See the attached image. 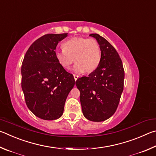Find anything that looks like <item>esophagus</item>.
Wrapping results in <instances>:
<instances>
[{
    "label": "esophagus",
    "mask_w": 156,
    "mask_h": 156,
    "mask_svg": "<svg viewBox=\"0 0 156 156\" xmlns=\"http://www.w3.org/2000/svg\"><path fill=\"white\" fill-rule=\"evenodd\" d=\"M73 76H74V79H75V80L76 81V80H77L78 77H79V76L76 75H73Z\"/></svg>",
    "instance_id": "obj_1"
}]
</instances>
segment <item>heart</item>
Returning a JSON list of instances; mask_svg holds the SVG:
<instances>
[{
	"label": "heart",
	"mask_w": 156,
	"mask_h": 156,
	"mask_svg": "<svg viewBox=\"0 0 156 156\" xmlns=\"http://www.w3.org/2000/svg\"><path fill=\"white\" fill-rule=\"evenodd\" d=\"M61 50L55 51V57L65 69L69 68L74 62L73 70L76 73H91L99 66L101 53L97 41L92 38L76 37L63 44Z\"/></svg>",
	"instance_id": "obj_1"
}]
</instances>
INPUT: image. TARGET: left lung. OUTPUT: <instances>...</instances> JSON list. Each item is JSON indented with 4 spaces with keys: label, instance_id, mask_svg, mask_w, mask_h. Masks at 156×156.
I'll return each mask as SVG.
<instances>
[{
    "label": "left lung",
    "instance_id": "left-lung-1",
    "mask_svg": "<svg viewBox=\"0 0 156 156\" xmlns=\"http://www.w3.org/2000/svg\"><path fill=\"white\" fill-rule=\"evenodd\" d=\"M100 46L101 57L99 66L88 76L76 81L80 91L83 116L89 121H104L113 115L123 90V66L114 46L99 34H92Z\"/></svg>",
    "mask_w": 156,
    "mask_h": 156
}]
</instances>
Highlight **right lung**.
I'll use <instances>...</instances> for the list:
<instances>
[{
  "label": "right lung",
  "instance_id": "obj_1",
  "mask_svg": "<svg viewBox=\"0 0 156 156\" xmlns=\"http://www.w3.org/2000/svg\"><path fill=\"white\" fill-rule=\"evenodd\" d=\"M68 34H46L30 46L21 68L22 89L27 107L40 119L55 120L64 112L66 100L75 84L72 74L55 57L57 44Z\"/></svg>",
  "mask_w": 156,
  "mask_h": 156
}]
</instances>
